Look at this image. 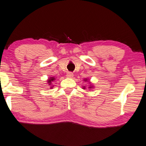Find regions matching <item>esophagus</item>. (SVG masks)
Wrapping results in <instances>:
<instances>
[{"label": "esophagus", "mask_w": 146, "mask_h": 146, "mask_svg": "<svg viewBox=\"0 0 146 146\" xmlns=\"http://www.w3.org/2000/svg\"><path fill=\"white\" fill-rule=\"evenodd\" d=\"M67 77L68 78H72L74 77V74L72 72H68L67 74Z\"/></svg>", "instance_id": "1"}]
</instances>
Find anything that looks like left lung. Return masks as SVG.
Wrapping results in <instances>:
<instances>
[{"instance_id":"obj_1","label":"left lung","mask_w":146,"mask_h":146,"mask_svg":"<svg viewBox=\"0 0 146 146\" xmlns=\"http://www.w3.org/2000/svg\"><path fill=\"white\" fill-rule=\"evenodd\" d=\"M84 82H86V81H87V82H89V84H90V86H88V88H89V89H92V88H93V86L92 84V82H91L90 81V80H89L88 79L85 78V79H84ZM82 89H86V87H85L84 86H82Z\"/></svg>"}]
</instances>
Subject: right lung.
<instances>
[{
    "label": "right lung",
    "mask_w": 146,
    "mask_h": 146,
    "mask_svg": "<svg viewBox=\"0 0 146 146\" xmlns=\"http://www.w3.org/2000/svg\"><path fill=\"white\" fill-rule=\"evenodd\" d=\"M56 78H54V77H49V78H48V79L47 80V82H48V84L49 86V88H50V89L53 88V83H52V82L54 81V80H55Z\"/></svg>",
    "instance_id": "1"
}]
</instances>
